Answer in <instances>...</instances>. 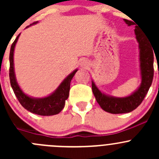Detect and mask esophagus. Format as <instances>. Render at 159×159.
Here are the masks:
<instances>
[{
	"instance_id": "1",
	"label": "esophagus",
	"mask_w": 159,
	"mask_h": 159,
	"mask_svg": "<svg viewBox=\"0 0 159 159\" xmlns=\"http://www.w3.org/2000/svg\"><path fill=\"white\" fill-rule=\"evenodd\" d=\"M89 65V61L86 60V59H83V60L80 61V65H81V67H83V68H87Z\"/></svg>"
}]
</instances>
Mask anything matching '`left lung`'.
<instances>
[{
	"label": "left lung",
	"instance_id": "8db88e82",
	"mask_svg": "<svg viewBox=\"0 0 159 159\" xmlns=\"http://www.w3.org/2000/svg\"><path fill=\"white\" fill-rule=\"evenodd\" d=\"M124 20L129 26L134 25L131 20L126 19H124ZM134 33L140 50L139 60L142 83L139 89L127 97L117 98L104 94L98 89L94 81H92L91 83L93 94L96 101L102 109L109 113L123 114L132 111L140 105L152 85L154 76V56L150 46L151 43L147 41L137 26H135Z\"/></svg>",
	"mask_w": 159,
	"mask_h": 159
}]
</instances>
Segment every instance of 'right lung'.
<instances>
[{
  "label": "right lung",
  "mask_w": 159,
  "mask_h": 159,
  "mask_svg": "<svg viewBox=\"0 0 159 159\" xmlns=\"http://www.w3.org/2000/svg\"><path fill=\"white\" fill-rule=\"evenodd\" d=\"M38 23V21L34 22L30 25H35ZM28 26L27 28H28ZM20 34L17 35L16 39L13 42L12 45L11 47L10 56H9V60H10V69H9V77H10L11 85L12 87L13 91L17 97V100L20 103V105L30 112L36 115H44V116H50V115H57L59 112L61 111L65 105V101L68 99L70 91V81L73 78L74 75L77 72L78 69L74 70L72 73H70L58 86L57 89L54 91L51 94L44 98H32L27 95L26 94L22 91L20 89L18 84L17 82L14 73V51L15 48L16 43L18 40Z\"/></svg>",
  "instance_id": "1"
}]
</instances>
